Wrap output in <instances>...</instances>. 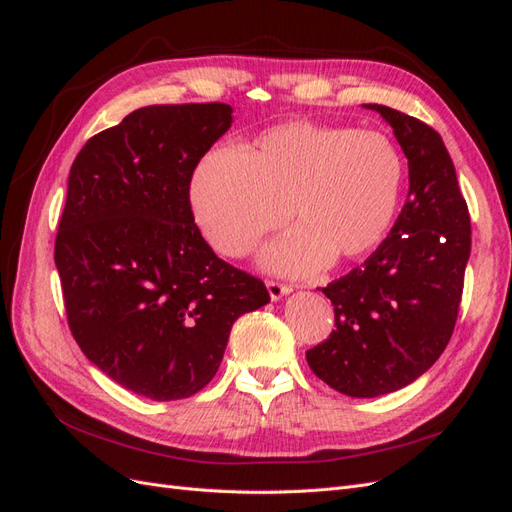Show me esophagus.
Returning a JSON list of instances; mask_svg holds the SVG:
<instances>
[{"label":"esophagus","instance_id":"obj_1","mask_svg":"<svg viewBox=\"0 0 512 512\" xmlns=\"http://www.w3.org/2000/svg\"><path fill=\"white\" fill-rule=\"evenodd\" d=\"M267 290H269V297L271 301H280L284 294H290L292 288L286 286V284H280V282H267Z\"/></svg>","mask_w":512,"mask_h":512}]
</instances>
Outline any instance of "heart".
Listing matches in <instances>:
<instances>
[{
  "label": "heart",
  "instance_id": "heart-1",
  "mask_svg": "<svg viewBox=\"0 0 512 512\" xmlns=\"http://www.w3.org/2000/svg\"><path fill=\"white\" fill-rule=\"evenodd\" d=\"M404 183V160L380 132L290 121L239 151L215 147L190 177V209L207 243L243 256L284 224L299 228L267 245L271 271L307 275L333 260H361L384 241Z\"/></svg>",
  "mask_w": 512,
  "mask_h": 512
}]
</instances>
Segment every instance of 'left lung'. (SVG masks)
Masks as SVG:
<instances>
[{
  "mask_svg": "<svg viewBox=\"0 0 512 512\" xmlns=\"http://www.w3.org/2000/svg\"><path fill=\"white\" fill-rule=\"evenodd\" d=\"M393 128L410 190L378 250L322 292L335 331L307 350L331 389L378 397L404 389L440 359L453 335L470 258V213L442 136L406 113L363 104Z\"/></svg>",
  "mask_w": 512,
  "mask_h": 512,
  "instance_id": "1",
  "label": "left lung"
}]
</instances>
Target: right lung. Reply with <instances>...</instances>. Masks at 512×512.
<instances>
[{
  "label": "right lung",
  "instance_id": "right-lung-1",
  "mask_svg": "<svg viewBox=\"0 0 512 512\" xmlns=\"http://www.w3.org/2000/svg\"><path fill=\"white\" fill-rule=\"evenodd\" d=\"M230 123L222 102L143 106L89 138L70 168L55 239L70 331L136 395L198 393L235 320L271 301L215 256L190 209L194 168Z\"/></svg>",
  "mask_w": 512,
  "mask_h": 512
}]
</instances>
